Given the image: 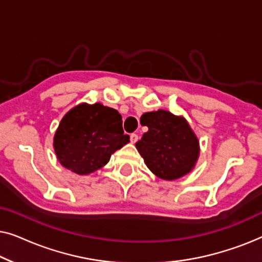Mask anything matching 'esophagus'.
I'll return each mask as SVG.
<instances>
[{
    "instance_id": "1",
    "label": "esophagus",
    "mask_w": 262,
    "mask_h": 262,
    "mask_svg": "<svg viewBox=\"0 0 262 262\" xmlns=\"http://www.w3.org/2000/svg\"><path fill=\"white\" fill-rule=\"evenodd\" d=\"M130 139H131L132 143H136V142L138 141V135L137 134H131L130 135Z\"/></svg>"
}]
</instances>
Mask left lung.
<instances>
[{
	"instance_id": "8db88e82",
	"label": "left lung",
	"mask_w": 262,
	"mask_h": 262,
	"mask_svg": "<svg viewBox=\"0 0 262 262\" xmlns=\"http://www.w3.org/2000/svg\"><path fill=\"white\" fill-rule=\"evenodd\" d=\"M142 125L148 126L136 148L154 174L164 180L184 177L194 167L199 142L184 118L168 111L144 113Z\"/></svg>"
}]
</instances>
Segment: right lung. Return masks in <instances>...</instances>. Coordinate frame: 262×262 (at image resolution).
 Returning <instances> with one entry per match:
<instances>
[{
    "mask_svg": "<svg viewBox=\"0 0 262 262\" xmlns=\"http://www.w3.org/2000/svg\"><path fill=\"white\" fill-rule=\"evenodd\" d=\"M130 142L117 110L78 105L69 111L56 131L53 146L60 163L76 174H89L110 161L116 150Z\"/></svg>",
    "mask_w": 262,
    "mask_h": 262,
    "instance_id": "1",
    "label": "right lung"
}]
</instances>
